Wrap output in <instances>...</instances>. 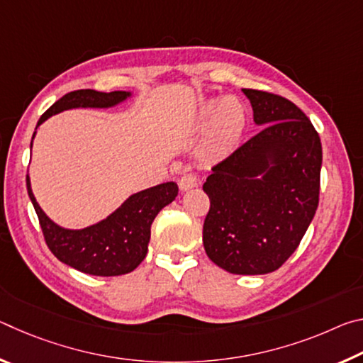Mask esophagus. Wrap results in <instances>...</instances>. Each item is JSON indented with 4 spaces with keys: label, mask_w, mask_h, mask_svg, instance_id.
I'll list each match as a JSON object with an SVG mask.
<instances>
[{
    "label": "esophagus",
    "mask_w": 363,
    "mask_h": 363,
    "mask_svg": "<svg viewBox=\"0 0 363 363\" xmlns=\"http://www.w3.org/2000/svg\"><path fill=\"white\" fill-rule=\"evenodd\" d=\"M177 184H179V189L182 192H186V190H190L199 186V177L195 174H184Z\"/></svg>",
    "instance_id": "1"
}]
</instances>
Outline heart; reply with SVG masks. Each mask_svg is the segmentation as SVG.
<instances>
[{
    "label": "heart",
    "mask_w": 363,
    "mask_h": 363,
    "mask_svg": "<svg viewBox=\"0 0 363 363\" xmlns=\"http://www.w3.org/2000/svg\"><path fill=\"white\" fill-rule=\"evenodd\" d=\"M247 118V107L235 96L201 102L194 116L195 130L201 131L208 128L201 144V157L216 160L225 155L242 138Z\"/></svg>",
    "instance_id": "b5f03b06"
}]
</instances>
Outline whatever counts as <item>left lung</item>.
Listing matches in <instances>:
<instances>
[{
	"label": "left lung",
	"mask_w": 363,
	"mask_h": 363,
	"mask_svg": "<svg viewBox=\"0 0 363 363\" xmlns=\"http://www.w3.org/2000/svg\"><path fill=\"white\" fill-rule=\"evenodd\" d=\"M262 130L213 168L203 247L230 274L277 270L303 240L320 190L322 144L303 110L285 97L242 89Z\"/></svg>",
	"instance_id": "1"
}]
</instances>
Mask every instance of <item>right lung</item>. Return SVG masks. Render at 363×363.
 <instances>
[{
	"label": "right lung",
	"instance_id": "right-lung-1",
	"mask_svg": "<svg viewBox=\"0 0 363 363\" xmlns=\"http://www.w3.org/2000/svg\"><path fill=\"white\" fill-rule=\"evenodd\" d=\"M133 97L131 91L101 93L94 89H78L52 104L38 120V128L52 115L72 108H112ZM27 190L32 200L49 250L60 262L83 274L97 277H115L133 272L144 261L150 242V225L162 208L177 196L176 182H163L128 196L115 211L99 223L83 229H67L48 216L36 201L30 176Z\"/></svg>",
	"mask_w": 363,
	"mask_h": 363
}]
</instances>
